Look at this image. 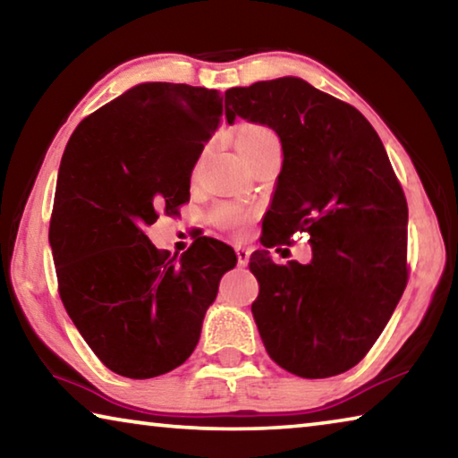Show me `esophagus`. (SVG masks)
Listing matches in <instances>:
<instances>
[{"mask_svg": "<svg viewBox=\"0 0 458 458\" xmlns=\"http://www.w3.org/2000/svg\"><path fill=\"white\" fill-rule=\"evenodd\" d=\"M236 257L240 267H248V260H250V250L246 246H236Z\"/></svg>", "mask_w": 458, "mask_h": 458, "instance_id": "34e87169", "label": "esophagus"}]
</instances>
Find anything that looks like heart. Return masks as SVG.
<instances>
[{
  "instance_id": "heart-1",
  "label": "heart",
  "mask_w": 458,
  "mask_h": 458,
  "mask_svg": "<svg viewBox=\"0 0 458 458\" xmlns=\"http://www.w3.org/2000/svg\"><path fill=\"white\" fill-rule=\"evenodd\" d=\"M267 135H273V131H268L267 127L262 125H242L238 127L236 131V145L238 147H244V145H250L254 141H259V139L267 137ZM222 220L226 224H238L242 220V216L236 210V208H226L222 214Z\"/></svg>"
}]
</instances>
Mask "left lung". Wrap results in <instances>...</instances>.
Masks as SVG:
<instances>
[{
    "label": "left lung",
    "instance_id": "left-lung-1",
    "mask_svg": "<svg viewBox=\"0 0 458 458\" xmlns=\"http://www.w3.org/2000/svg\"><path fill=\"white\" fill-rule=\"evenodd\" d=\"M226 117L267 125L283 145L260 242L311 234L309 265L250 257L262 344L294 376L344 374L376 344L408 283V204L384 145L358 108L297 76L226 90Z\"/></svg>",
    "mask_w": 458,
    "mask_h": 458
}]
</instances>
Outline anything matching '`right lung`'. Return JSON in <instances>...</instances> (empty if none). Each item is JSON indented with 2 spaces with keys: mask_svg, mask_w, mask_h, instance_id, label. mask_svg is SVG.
Masks as SVG:
<instances>
[{
  "mask_svg": "<svg viewBox=\"0 0 458 458\" xmlns=\"http://www.w3.org/2000/svg\"><path fill=\"white\" fill-rule=\"evenodd\" d=\"M222 100L190 84H137L89 114L62 155L48 234L60 299L119 376L147 379L182 366L222 275L236 267L234 250L216 238L175 259L145 234L157 210L172 216L190 199Z\"/></svg>",
  "mask_w": 458,
  "mask_h": 458,
  "instance_id": "1",
  "label": "right lung"
}]
</instances>
